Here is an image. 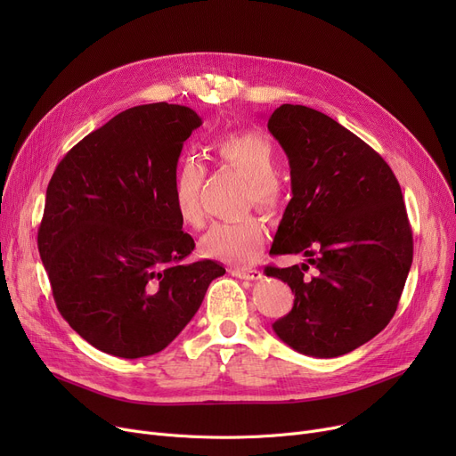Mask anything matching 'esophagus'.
Returning <instances> with one entry per match:
<instances>
[{
	"label": "esophagus",
	"instance_id": "1",
	"mask_svg": "<svg viewBox=\"0 0 456 456\" xmlns=\"http://www.w3.org/2000/svg\"><path fill=\"white\" fill-rule=\"evenodd\" d=\"M231 273L238 279H246V281H256L262 277V272L255 268H232Z\"/></svg>",
	"mask_w": 456,
	"mask_h": 456
}]
</instances>
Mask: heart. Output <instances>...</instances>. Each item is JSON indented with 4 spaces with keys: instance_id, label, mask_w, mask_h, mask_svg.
I'll use <instances>...</instances> for the list:
<instances>
[{
    "instance_id": "heart-1",
    "label": "heart",
    "mask_w": 456,
    "mask_h": 456,
    "mask_svg": "<svg viewBox=\"0 0 456 456\" xmlns=\"http://www.w3.org/2000/svg\"><path fill=\"white\" fill-rule=\"evenodd\" d=\"M216 151L225 166L232 167L249 181L246 196L248 205H255L265 212H273L277 208V153L266 134L258 131L231 133L216 143ZM203 183V164L194 157L183 159L174 174V207L179 218L190 227H200L205 220L201 201ZM265 240V225L255 216H248L240 222L216 224L210 227V231L201 238V251L212 258L249 262L260 253Z\"/></svg>"
}]
</instances>
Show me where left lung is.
Instances as JSON below:
<instances>
[{
	"label": "left lung",
	"instance_id": "left-lung-1",
	"mask_svg": "<svg viewBox=\"0 0 456 456\" xmlns=\"http://www.w3.org/2000/svg\"><path fill=\"white\" fill-rule=\"evenodd\" d=\"M268 129L292 177L270 255L306 256L265 270L294 292L273 330L303 354L340 356L377 337L397 310L414 253L401 186L385 159L320 110L281 105ZM310 265L317 275L306 278Z\"/></svg>",
	"mask_w": 456,
	"mask_h": 456
}]
</instances>
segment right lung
Wrapping results in <instances>:
<instances>
[{"label": "right lung", "mask_w": 456, "mask_h": 456, "mask_svg": "<svg viewBox=\"0 0 456 456\" xmlns=\"http://www.w3.org/2000/svg\"><path fill=\"white\" fill-rule=\"evenodd\" d=\"M200 126L183 105L127 109L76 143L47 184L38 253L61 316L95 349L162 351L225 273L186 262L196 244L174 207L183 143Z\"/></svg>", "instance_id": "obj_1"}]
</instances>
